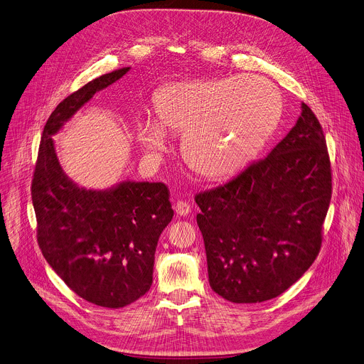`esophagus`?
Masks as SVG:
<instances>
[{
	"label": "esophagus",
	"instance_id": "esophagus-1",
	"mask_svg": "<svg viewBox=\"0 0 364 364\" xmlns=\"http://www.w3.org/2000/svg\"><path fill=\"white\" fill-rule=\"evenodd\" d=\"M175 212H176L178 216H186V215H189V212H191V205L186 203V202H183V200H179V202H176V205H175Z\"/></svg>",
	"mask_w": 364,
	"mask_h": 364
}]
</instances>
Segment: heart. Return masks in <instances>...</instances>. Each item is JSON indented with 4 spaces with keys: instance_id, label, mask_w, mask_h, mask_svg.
<instances>
[{
    "instance_id": "b5f03b06",
    "label": "heart",
    "mask_w": 364,
    "mask_h": 364,
    "mask_svg": "<svg viewBox=\"0 0 364 364\" xmlns=\"http://www.w3.org/2000/svg\"><path fill=\"white\" fill-rule=\"evenodd\" d=\"M155 119L136 125V141L152 158L182 135L186 164L209 179H226L246 168L274 134L283 101L279 90L256 75L181 81L154 98Z\"/></svg>"
}]
</instances>
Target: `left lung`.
<instances>
[{
    "label": "left lung",
    "mask_w": 364,
    "mask_h": 364,
    "mask_svg": "<svg viewBox=\"0 0 364 364\" xmlns=\"http://www.w3.org/2000/svg\"><path fill=\"white\" fill-rule=\"evenodd\" d=\"M330 199L326 139L301 102L296 125L264 159L195 196L212 290L232 303L287 290L320 250Z\"/></svg>",
    "instance_id": "1"
}]
</instances>
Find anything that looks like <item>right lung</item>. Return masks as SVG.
Here are the masks:
<instances>
[{
	"mask_svg": "<svg viewBox=\"0 0 364 364\" xmlns=\"http://www.w3.org/2000/svg\"><path fill=\"white\" fill-rule=\"evenodd\" d=\"M129 70L92 80L55 108L31 186L46 260L80 297L109 309L128 306L149 290L156 245L173 216L169 192L161 182L129 179L100 191L82 188L64 172L53 136Z\"/></svg>",
	"mask_w": 364,
	"mask_h": 364,
	"instance_id": "right-lung-1",
	"label": "right lung"
}]
</instances>
